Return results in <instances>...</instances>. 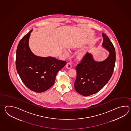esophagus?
Instances as JSON below:
<instances>
[{
    "label": "esophagus",
    "instance_id": "34e87169",
    "mask_svg": "<svg viewBox=\"0 0 131 131\" xmlns=\"http://www.w3.org/2000/svg\"><path fill=\"white\" fill-rule=\"evenodd\" d=\"M72 63H70V62H68L66 64V67L68 69H70V68H72Z\"/></svg>",
    "mask_w": 131,
    "mask_h": 131
}]
</instances>
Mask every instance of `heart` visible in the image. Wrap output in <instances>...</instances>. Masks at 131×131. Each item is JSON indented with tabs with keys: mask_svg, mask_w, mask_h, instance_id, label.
<instances>
[{
	"mask_svg": "<svg viewBox=\"0 0 131 131\" xmlns=\"http://www.w3.org/2000/svg\"><path fill=\"white\" fill-rule=\"evenodd\" d=\"M64 53H66V54H68V51H67V50H64ZM84 54L83 53H81V56H83Z\"/></svg>",
	"mask_w": 131,
	"mask_h": 131,
	"instance_id": "b5f03b06",
	"label": "heart"
}]
</instances>
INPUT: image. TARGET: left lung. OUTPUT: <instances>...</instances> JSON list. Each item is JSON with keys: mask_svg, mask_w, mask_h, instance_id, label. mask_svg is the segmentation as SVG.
I'll list each match as a JSON object with an SVG mask.
<instances>
[{"mask_svg": "<svg viewBox=\"0 0 131 131\" xmlns=\"http://www.w3.org/2000/svg\"><path fill=\"white\" fill-rule=\"evenodd\" d=\"M103 47L109 52L107 58L103 61H95L92 54L87 53L76 67L77 76L74 87L81 95L88 96L102 89L111 78L116 61V52L109 37L102 33Z\"/></svg>", "mask_w": 131, "mask_h": 131, "instance_id": "1", "label": "left lung"}]
</instances>
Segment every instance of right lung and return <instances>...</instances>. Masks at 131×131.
<instances>
[{
  "instance_id": "1",
  "label": "right lung",
  "mask_w": 131,
  "mask_h": 131,
  "mask_svg": "<svg viewBox=\"0 0 131 131\" xmlns=\"http://www.w3.org/2000/svg\"><path fill=\"white\" fill-rule=\"evenodd\" d=\"M32 29L23 36L17 47L16 67L25 86L37 93L44 92L55 83L57 73L67 64L51 57H41L31 51L28 45Z\"/></svg>"
}]
</instances>
